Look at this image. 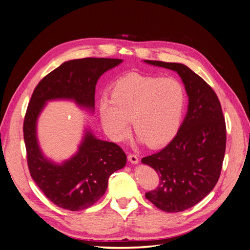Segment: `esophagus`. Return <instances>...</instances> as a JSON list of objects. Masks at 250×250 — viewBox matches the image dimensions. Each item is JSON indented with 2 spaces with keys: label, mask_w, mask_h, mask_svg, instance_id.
<instances>
[{
  "label": "esophagus",
  "mask_w": 250,
  "mask_h": 250,
  "mask_svg": "<svg viewBox=\"0 0 250 250\" xmlns=\"http://www.w3.org/2000/svg\"><path fill=\"white\" fill-rule=\"evenodd\" d=\"M128 161H129L131 164L133 165H138L140 160H139V156L137 154H128Z\"/></svg>",
  "instance_id": "esophagus-1"
}]
</instances>
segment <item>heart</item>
Listing matches in <instances>:
<instances>
[{"label":"heart","instance_id":"heart-1","mask_svg":"<svg viewBox=\"0 0 250 250\" xmlns=\"http://www.w3.org/2000/svg\"><path fill=\"white\" fill-rule=\"evenodd\" d=\"M184 106L185 90L177 80L129 74L117 81L99 112L111 139H126L131 120L140 142L160 147L175 137Z\"/></svg>","mask_w":250,"mask_h":250}]
</instances>
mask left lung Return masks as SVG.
Instances as JSON below:
<instances>
[{"mask_svg": "<svg viewBox=\"0 0 250 250\" xmlns=\"http://www.w3.org/2000/svg\"><path fill=\"white\" fill-rule=\"evenodd\" d=\"M175 71L188 97V111L177 134L160 152L142 158L153 168L160 185L146 198L168 213L190 208L213 190L220 176L226 145L224 117L216 93L183 63L144 60Z\"/></svg>", "mask_w": 250, "mask_h": 250, "instance_id": "obj_1", "label": "left lung"}]
</instances>
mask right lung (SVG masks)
Listing matches in <instances>:
<instances>
[{
  "label": "right lung",
  "mask_w": 250,
  "mask_h": 250,
  "mask_svg": "<svg viewBox=\"0 0 250 250\" xmlns=\"http://www.w3.org/2000/svg\"><path fill=\"white\" fill-rule=\"evenodd\" d=\"M122 62L93 57L69 60L42 78L30 99L22 127L30 175L59 208L81 210L92 207L106 191L111 174L125 167L126 154L117 144L97 139L85 128L77 152L57 164L46 157L40 147L37 120L47 102L53 100L74 101L93 113L98 80Z\"/></svg>",
  "instance_id": "1"
}]
</instances>
